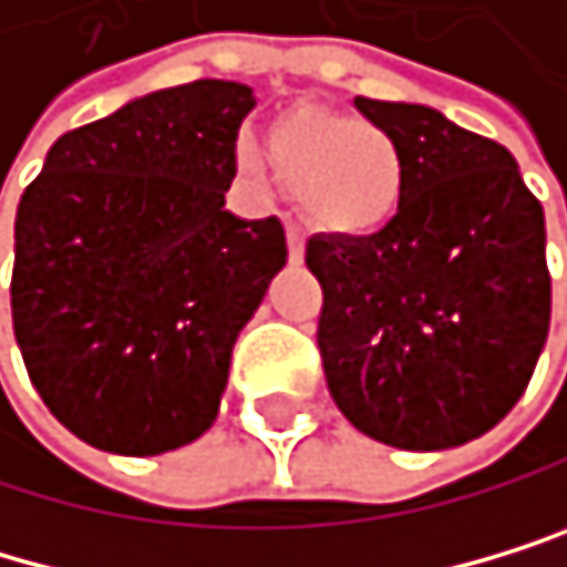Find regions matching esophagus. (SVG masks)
<instances>
[{"label": "esophagus", "mask_w": 567, "mask_h": 567, "mask_svg": "<svg viewBox=\"0 0 567 567\" xmlns=\"http://www.w3.org/2000/svg\"><path fill=\"white\" fill-rule=\"evenodd\" d=\"M286 236H289V260H292V265H299L302 254H307V236H302L299 226H289Z\"/></svg>", "instance_id": "esophagus-1"}]
</instances>
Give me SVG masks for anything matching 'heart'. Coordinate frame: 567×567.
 Masks as SVG:
<instances>
[{
	"label": "heart",
	"instance_id": "b5f03b06",
	"mask_svg": "<svg viewBox=\"0 0 567 567\" xmlns=\"http://www.w3.org/2000/svg\"><path fill=\"white\" fill-rule=\"evenodd\" d=\"M244 174L265 177L271 163L310 219L334 233H369L393 219L404 198V153L386 132L323 107H296L271 124V156L254 138L236 142Z\"/></svg>",
	"mask_w": 567,
	"mask_h": 567
}]
</instances>
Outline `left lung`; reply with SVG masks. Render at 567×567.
<instances>
[{
    "label": "left lung",
    "mask_w": 567,
    "mask_h": 567,
    "mask_svg": "<svg viewBox=\"0 0 567 567\" xmlns=\"http://www.w3.org/2000/svg\"><path fill=\"white\" fill-rule=\"evenodd\" d=\"M355 107L401 145L408 177L380 233L307 244L327 390L377 443L463 446L516 408L544 352V208L505 145L422 104Z\"/></svg>",
    "instance_id": "obj_1"
}]
</instances>
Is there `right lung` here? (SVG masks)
<instances>
[{
    "mask_svg": "<svg viewBox=\"0 0 567 567\" xmlns=\"http://www.w3.org/2000/svg\"><path fill=\"white\" fill-rule=\"evenodd\" d=\"M254 90H156L48 150L17 208L13 334L33 390L83 443L156 456L212 429L233 344L286 268V229L236 219Z\"/></svg>",
    "mask_w": 567,
    "mask_h": 567,
    "instance_id": "obj_1",
    "label": "right lung"
}]
</instances>
